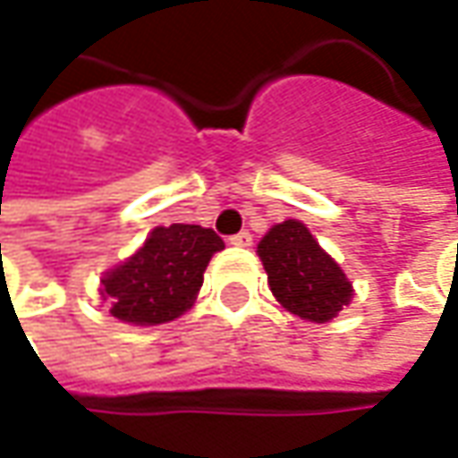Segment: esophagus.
Masks as SVG:
<instances>
[{
	"label": "esophagus",
	"instance_id": "obj_1",
	"mask_svg": "<svg viewBox=\"0 0 458 458\" xmlns=\"http://www.w3.org/2000/svg\"><path fill=\"white\" fill-rule=\"evenodd\" d=\"M230 243H233V246H238V249H249L250 243H253V238H250V233L243 230V233L233 235V238H230Z\"/></svg>",
	"mask_w": 458,
	"mask_h": 458
}]
</instances>
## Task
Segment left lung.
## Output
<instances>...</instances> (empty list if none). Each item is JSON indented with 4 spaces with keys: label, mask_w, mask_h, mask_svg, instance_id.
<instances>
[{
    "label": "left lung",
    "mask_w": 458,
    "mask_h": 458,
    "mask_svg": "<svg viewBox=\"0 0 458 458\" xmlns=\"http://www.w3.org/2000/svg\"><path fill=\"white\" fill-rule=\"evenodd\" d=\"M256 253L267 268L271 294L292 315L310 323H330L351 305L353 284L305 223H276L259 241Z\"/></svg>",
    "instance_id": "left-lung-1"
}]
</instances>
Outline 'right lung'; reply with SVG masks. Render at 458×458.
<instances>
[{"label": "right lung", "mask_w": 458, "mask_h": 458, "mask_svg": "<svg viewBox=\"0 0 458 458\" xmlns=\"http://www.w3.org/2000/svg\"><path fill=\"white\" fill-rule=\"evenodd\" d=\"M223 249L212 228L158 225L132 256L102 274L99 294L112 318L128 326L169 323L194 305L209 259Z\"/></svg>", "instance_id": "add662e5"}]
</instances>
